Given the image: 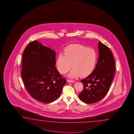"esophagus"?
Listing matches in <instances>:
<instances>
[{"instance_id": "esophagus-1", "label": "esophagus", "mask_w": 134, "mask_h": 134, "mask_svg": "<svg viewBox=\"0 0 134 134\" xmlns=\"http://www.w3.org/2000/svg\"><path fill=\"white\" fill-rule=\"evenodd\" d=\"M67 82H68V83H72V82H74L75 81L74 80H72L68 79L67 80Z\"/></svg>"}]
</instances>
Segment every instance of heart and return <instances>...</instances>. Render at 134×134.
I'll use <instances>...</instances> for the list:
<instances>
[{
    "instance_id": "b5f03b06",
    "label": "heart",
    "mask_w": 134,
    "mask_h": 134,
    "mask_svg": "<svg viewBox=\"0 0 134 134\" xmlns=\"http://www.w3.org/2000/svg\"><path fill=\"white\" fill-rule=\"evenodd\" d=\"M98 55L92 48L80 45L74 44L66 48L64 54L60 53L57 57L56 66L61 74H65L73 68L68 75L69 77L75 78L80 75L85 76L91 74L95 68Z\"/></svg>"
}]
</instances>
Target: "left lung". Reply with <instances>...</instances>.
Wrapping results in <instances>:
<instances>
[{"label": "left lung", "mask_w": 134, "mask_h": 134, "mask_svg": "<svg viewBox=\"0 0 134 134\" xmlns=\"http://www.w3.org/2000/svg\"><path fill=\"white\" fill-rule=\"evenodd\" d=\"M99 57L93 72L82 80L83 89L79 94L82 101L92 104L102 100L108 93L115 71V62L111 51L99 42Z\"/></svg>", "instance_id": "1"}]
</instances>
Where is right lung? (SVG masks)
<instances>
[{"instance_id":"1","label":"right lung","mask_w":134,"mask_h":134,"mask_svg":"<svg viewBox=\"0 0 134 134\" xmlns=\"http://www.w3.org/2000/svg\"><path fill=\"white\" fill-rule=\"evenodd\" d=\"M56 53L38 41L23 52L21 75L25 88L35 99L44 104L59 98L66 80L55 67Z\"/></svg>"}]
</instances>
